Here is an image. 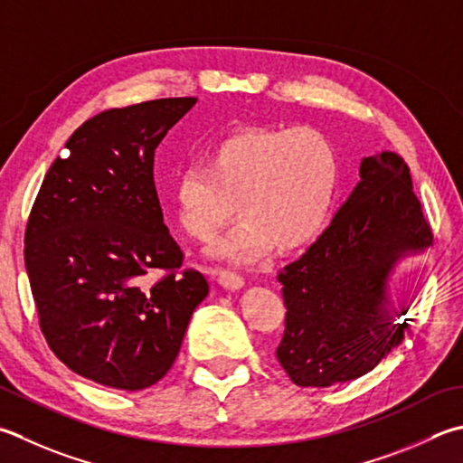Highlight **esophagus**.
Wrapping results in <instances>:
<instances>
[{"mask_svg": "<svg viewBox=\"0 0 463 463\" xmlns=\"http://www.w3.org/2000/svg\"><path fill=\"white\" fill-rule=\"evenodd\" d=\"M219 283L224 288H229V291H237V288H241L244 285V277L232 273V270H221Z\"/></svg>", "mask_w": 463, "mask_h": 463, "instance_id": "34e87169", "label": "esophagus"}]
</instances>
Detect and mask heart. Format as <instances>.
I'll return each instance as SVG.
<instances>
[{
	"instance_id": "heart-1",
	"label": "heart",
	"mask_w": 463,
	"mask_h": 463,
	"mask_svg": "<svg viewBox=\"0 0 463 463\" xmlns=\"http://www.w3.org/2000/svg\"><path fill=\"white\" fill-rule=\"evenodd\" d=\"M341 175L327 134L255 126L226 136L186 166L175 184L176 219L190 239L211 242L234 213L242 219L216 242L213 257L255 262L275 247L297 250L327 222Z\"/></svg>"
}]
</instances>
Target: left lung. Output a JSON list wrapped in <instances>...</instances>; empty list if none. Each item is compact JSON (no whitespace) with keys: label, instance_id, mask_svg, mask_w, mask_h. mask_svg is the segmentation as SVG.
<instances>
[{"label":"left lung","instance_id":"8db88e82","mask_svg":"<svg viewBox=\"0 0 463 463\" xmlns=\"http://www.w3.org/2000/svg\"><path fill=\"white\" fill-rule=\"evenodd\" d=\"M361 180L301 259L279 273L287 307L277 359L298 387H329L369 373L410 327L387 280L433 234L395 152L361 160Z\"/></svg>","mask_w":463,"mask_h":463}]
</instances>
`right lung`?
I'll use <instances>...</instances> for the list:
<instances>
[{"label":"right lung","mask_w":463,"mask_h":463,"mask_svg":"<svg viewBox=\"0 0 463 463\" xmlns=\"http://www.w3.org/2000/svg\"><path fill=\"white\" fill-rule=\"evenodd\" d=\"M194 104L162 98L90 118L32 206L24 259L40 329L94 383L138 392L160 382L208 295L203 273H178L184 255L154 186V150Z\"/></svg>","instance_id":"add662e5"}]
</instances>
